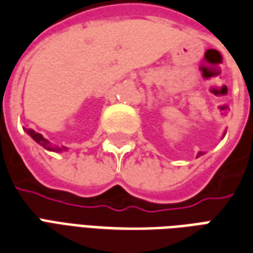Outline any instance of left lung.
Here are the masks:
<instances>
[{
    "mask_svg": "<svg viewBox=\"0 0 253 253\" xmlns=\"http://www.w3.org/2000/svg\"><path fill=\"white\" fill-rule=\"evenodd\" d=\"M202 154H203V152H199V153H198V156H196V157H199V156H202Z\"/></svg>",
    "mask_w": 253,
    "mask_h": 253,
    "instance_id": "1",
    "label": "left lung"
}]
</instances>
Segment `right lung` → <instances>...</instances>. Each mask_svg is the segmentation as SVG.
<instances>
[{"label": "right lung", "mask_w": 253, "mask_h": 253, "mask_svg": "<svg viewBox=\"0 0 253 253\" xmlns=\"http://www.w3.org/2000/svg\"><path fill=\"white\" fill-rule=\"evenodd\" d=\"M25 132H27L35 142H38L41 146H43V148L46 149V150H50V152H63V150H67L65 146H62V148H59V146H52L51 143L48 142L42 134L36 132L35 130H32V128H25Z\"/></svg>", "instance_id": "add662e5"}]
</instances>
